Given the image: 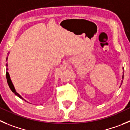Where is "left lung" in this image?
Returning a JSON list of instances; mask_svg holds the SVG:
<instances>
[{
	"instance_id": "8db88e82",
	"label": "left lung",
	"mask_w": 130,
	"mask_h": 130,
	"mask_svg": "<svg viewBox=\"0 0 130 130\" xmlns=\"http://www.w3.org/2000/svg\"><path fill=\"white\" fill-rule=\"evenodd\" d=\"M121 84H122V83H121Z\"/></svg>"
}]
</instances>
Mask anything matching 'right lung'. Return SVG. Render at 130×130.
I'll return each mask as SVG.
<instances>
[{
    "label": "right lung",
    "mask_w": 130,
    "mask_h": 130,
    "mask_svg": "<svg viewBox=\"0 0 130 130\" xmlns=\"http://www.w3.org/2000/svg\"><path fill=\"white\" fill-rule=\"evenodd\" d=\"M7 58H6V61H7ZM7 65H6V79H7V83H8V85H9V86L10 89H11V91H12L13 92V93H14V94H16V96H18V97H20V99H22V100H24L23 98H22V97H21V96H20V94H19L18 93H17V92H16V90H15V89H14V87L13 84H12V82H11V79H10L9 74L8 72H7V70H8V69H7ZM25 102H26V100H25Z\"/></svg>",
    "instance_id": "add662e5"
}]
</instances>
